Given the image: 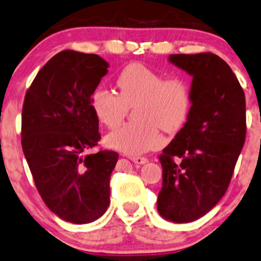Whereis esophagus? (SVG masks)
<instances>
[{"mask_svg":"<svg viewBox=\"0 0 261 261\" xmlns=\"http://www.w3.org/2000/svg\"><path fill=\"white\" fill-rule=\"evenodd\" d=\"M130 161L136 163V165H146L148 162L146 157H130Z\"/></svg>","mask_w":261,"mask_h":261,"instance_id":"esophagus-1","label":"esophagus"}]
</instances>
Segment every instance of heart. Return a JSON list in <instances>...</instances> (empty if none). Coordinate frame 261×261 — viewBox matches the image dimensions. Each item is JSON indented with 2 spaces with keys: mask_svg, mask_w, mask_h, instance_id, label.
<instances>
[{
  "mask_svg": "<svg viewBox=\"0 0 261 261\" xmlns=\"http://www.w3.org/2000/svg\"><path fill=\"white\" fill-rule=\"evenodd\" d=\"M119 94L99 87L91 93L94 114L108 128L123 120L128 109L136 106L137 122L125 123L107 136V144L129 155H138L163 144L158 127L166 132L178 129L191 107L190 87L184 79L170 77L143 64L125 66L115 79Z\"/></svg>",
  "mask_w": 261,
  "mask_h": 261,
  "instance_id": "obj_1",
  "label": "heart"
}]
</instances>
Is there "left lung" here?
I'll list each match as a JSON object with an SVG mask.
<instances>
[{
	"mask_svg": "<svg viewBox=\"0 0 261 261\" xmlns=\"http://www.w3.org/2000/svg\"><path fill=\"white\" fill-rule=\"evenodd\" d=\"M168 61L192 76L191 108L160 155L157 210L167 221L186 224L207 214L229 187L245 142V94L215 54H174Z\"/></svg>",
	"mask_w": 261,
	"mask_h": 261,
	"instance_id": "8db88e82",
	"label": "left lung"
}]
</instances>
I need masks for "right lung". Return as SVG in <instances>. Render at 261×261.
<instances>
[{"label": "right lung", "mask_w": 261, "mask_h": 261, "mask_svg": "<svg viewBox=\"0 0 261 261\" xmlns=\"http://www.w3.org/2000/svg\"><path fill=\"white\" fill-rule=\"evenodd\" d=\"M108 68L95 54L61 51L37 72L23 101L21 143L36 189L72 224L95 221L109 205L118 153L84 154L100 139L90 96Z\"/></svg>", "instance_id": "obj_1"}]
</instances>
